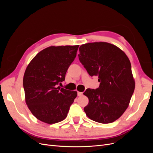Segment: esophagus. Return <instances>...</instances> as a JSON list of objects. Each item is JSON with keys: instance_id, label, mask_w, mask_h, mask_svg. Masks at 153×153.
Returning <instances> with one entry per match:
<instances>
[{"instance_id": "obj_1", "label": "esophagus", "mask_w": 153, "mask_h": 153, "mask_svg": "<svg viewBox=\"0 0 153 153\" xmlns=\"http://www.w3.org/2000/svg\"><path fill=\"white\" fill-rule=\"evenodd\" d=\"M77 94H78V96H81L83 94V92H78Z\"/></svg>"}]
</instances>
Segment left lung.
Segmentation results:
<instances>
[{
  "mask_svg": "<svg viewBox=\"0 0 153 153\" xmlns=\"http://www.w3.org/2000/svg\"><path fill=\"white\" fill-rule=\"evenodd\" d=\"M79 52L80 62L100 82L98 89L84 92L89 99L84 112L94 121L113 123L127 109L135 90L130 61L122 50L106 42L82 45Z\"/></svg>",
  "mask_w": 153,
  "mask_h": 153,
  "instance_id": "left-lung-1",
  "label": "left lung"
}]
</instances>
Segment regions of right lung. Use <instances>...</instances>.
I'll use <instances>...</instances> for the list:
<instances>
[{
  "label": "right lung",
  "instance_id": "right-lung-1",
  "mask_svg": "<svg viewBox=\"0 0 153 153\" xmlns=\"http://www.w3.org/2000/svg\"><path fill=\"white\" fill-rule=\"evenodd\" d=\"M78 47L51 46L39 52L27 66L23 80L25 103L39 121L52 124L67 117L77 92L58 85L65 80Z\"/></svg>",
  "mask_w": 153,
  "mask_h": 153
}]
</instances>
